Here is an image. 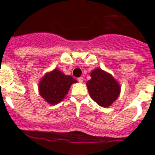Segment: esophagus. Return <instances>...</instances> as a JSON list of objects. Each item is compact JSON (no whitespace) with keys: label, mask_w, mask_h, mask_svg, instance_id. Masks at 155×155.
I'll use <instances>...</instances> for the list:
<instances>
[{"label":"esophagus","mask_w":155,"mask_h":155,"mask_svg":"<svg viewBox=\"0 0 155 155\" xmlns=\"http://www.w3.org/2000/svg\"><path fill=\"white\" fill-rule=\"evenodd\" d=\"M78 81L79 82H83L84 81V78H83V77H80V78H78Z\"/></svg>","instance_id":"esophagus-1"}]
</instances>
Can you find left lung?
<instances>
[{"label":"left lung","mask_w":155,"mask_h":155,"mask_svg":"<svg viewBox=\"0 0 155 155\" xmlns=\"http://www.w3.org/2000/svg\"><path fill=\"white\" fill-rule=\"evenodd\" d=\"M90 76L91 80L86 84L91 98L102 107L110 106L120 95L121 87L118 82L100 68L93 70Z\"/></svg>","instance_id":"left-lung-1"}]
</instances>
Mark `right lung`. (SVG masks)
Instances as JSON below:
<instances>
[{"label":"right lung","mask_w":155,"mask_h":155,"mask_svg":"<svg viewBox=\"0 0 155 155\" xmlns=\"http://www.w3.org/2000/svg\"><path fill=\"white\" fill-rule=\"evenodd\" d=\"M76 82L72 77L65 75L56 68L46 73L39 81V94L48 103L55 105L65 98L71 84Z\"/></svg>","instance_id":"right-lung-1"}]
</instances>
